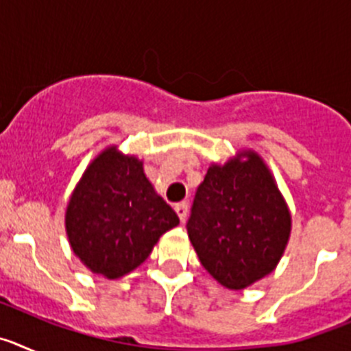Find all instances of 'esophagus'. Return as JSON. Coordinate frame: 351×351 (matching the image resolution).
Masks as SVG:
<instances>
[{"mask_svg":"<svg viewBox=\"0 0 351 351\" xmlns=\"http://www.w3.org/2000/svg\"><path fill=\"white\" fill-rule=\"evenodd\" d=\"M173 209H176V213H178L179 219H181V221H184L186 214H188V202L176 204V206H173Z\"/></svg>","mask_w":351,"mask_h":351,"instance_id":"esophagus-1","label":"esophagus"}]
</instances>
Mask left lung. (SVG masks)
<instances>
[{
  "label": "left lung",
  "instance_id": "8db88e82",
  "mask_svg": "<svg viewBox=\"0 0 351 351\" xmlns=\"http://www.w3.org/2000/svg\"><path fill=\"white\" fill-rule=\"evenodd\" d=\"M291 213L267 163L253 149L210 163L195 195L188 237L198 260L228 290L271 274L290 241Z\"/></svg>",
  "mask_w": 351,
  "mask_h": 351
}]
</instances>
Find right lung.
Here are the masks:
<instances>
[{
    "label": "right lung",
    "instance_id": "right-lung-1",
    "mask_svg": "<svg viewBox=\"0 0 351 351\" xmlns=\"http://www.w3.org/2000/svg\"><path fill=\"white\" fill-rule=\"evenodd\" d=\"M178 225V214L145 178L142 160L117 145L93 158L64 213L71 251L105 280L135 271L161 235Z\"/></svg>",
    "mask_w": 351,
    "mask_h": 351
}]
</instances>
